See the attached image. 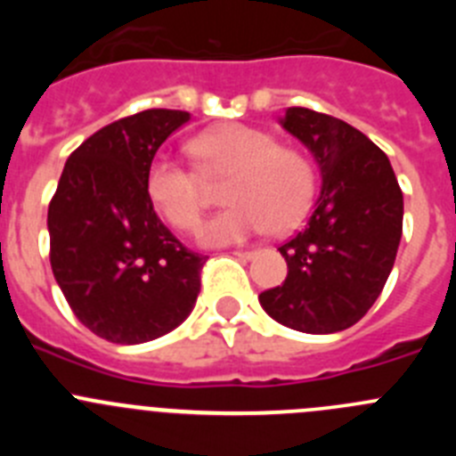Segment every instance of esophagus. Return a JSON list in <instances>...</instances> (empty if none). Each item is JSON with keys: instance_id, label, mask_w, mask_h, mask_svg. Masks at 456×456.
<instances>
[{"instance_id": "esophagus-1", "label": "esophagus", "mask_w": 456, "mask_h": 456, "mask_svg": "<svg viewBox=\"0 0 456 456\" xmlns=\"http://www.w3.org/2000/svg\"><path fill=\"white\" fill-rule=\"evenodd\" d=\"M235 256L241 257V260H251L256 256V251H235Z\"/></svg>"}]
</instances>
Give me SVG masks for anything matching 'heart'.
Masks as SVG:
<instances>
[{
	"mask_svg": "<svg viewBox=\"0 0 456 456\" xmlns=\"http://www.w3.org/2000/svg\"><path fill=\"white\" fill-rule=\"evenodd\" d=\"M191 152L208 178L231 175L224 200L231 203L208 221L200 241L208 247L237 244L269 231H292L315 196V168L292 146H278L269 132L244 123H224L203 132ZM146 189L157 212L183 232L196 231L205 209V184L193 168L168 155L152 159Z\"/></svg>",
	"mask_w": 456,
	"mask_h": 456,
	"instance_id": "1",
	"label": "heart"
}]
</instances>
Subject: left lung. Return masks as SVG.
<instances>
[{"instance_id": "left-lung-1", "label": "left lung", "mask_w": 456, "mask_h": 456, "mask_svg": "<svg viewBox=\"0 0 456 456\" xmlns=\"http://www.w3.org/2000/svg\"><path fill=\"white\" fill-rule=\"evenodd\" d=\"M283 127L315 155L322 193L308 225L278 248L288 276L265 289L260 304L294 331H345L388 281L402 237V189L386 152L345 120L289 107Z\"/></svg>"}]
</instances>
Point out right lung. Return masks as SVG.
Listing matches in <instances>:
<instances>
[{"instance_id":"obj_1","label":"right lung","mask_w":456,"mask_h":456,"mask_svg":"<svg viewBox=\"0 0 456 456\" xmlns=\"http://www.w3.org/2000/svg\"><path fill=\"white\" fill-rule=\"evenodd\" d=\"M187 120L148 109L104 125L68 157L50 200L56 283L88 331L116 345L173 331L200 292L208 256L168 231L146 189L155 152Z\"/></svg>"}]
</instances>
